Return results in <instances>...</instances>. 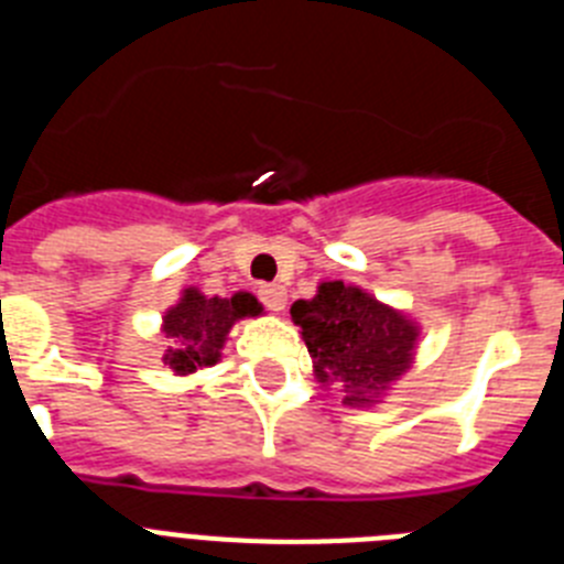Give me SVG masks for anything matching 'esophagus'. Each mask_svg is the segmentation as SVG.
Instances as JSON below:
<instances>
[{"label":"esophagus","instance_id":"esophagus-1","mask_svg":"<svg viewBox=\"0 0 564 564\" xmlns=\"http://www.w3.org/2000/svg\"><path fill=\"white\" fill-rule=\"evenodd\" d=\"M259 302H262L268 311H285L288 291L282 285H262L259 288Z\"/></svg>","mask_w":564,"mask_h":564}]
</instances>
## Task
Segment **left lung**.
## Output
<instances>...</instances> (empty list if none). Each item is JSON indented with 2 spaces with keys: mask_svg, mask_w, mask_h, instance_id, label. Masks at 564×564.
Masks as SVG:
<instances>
[{
  "mask_svg": "<svg viewBox=\"0 0 564 564\" xmlns=\"http://www.w3.org/2000/svg\"><path fill=\"white\" fill-rule=\"evenodd\" d=\"M291 316L313 358L318 383L344 387L347 406H372L410 370L415 322L344 282H322L313 299L293 302Z\"/></svg>",
  "mask_w": 564,
  "mask_h": 564,
  "instance_id": "left-lung-1",
  "label": "left lung"
}]
</instances>
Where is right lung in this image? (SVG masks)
<instances>
[{"instance_id": "obj_1", "label": "right lung", "mask_w": 564, "mask_h": 564, "mask_svg": "<svg viewBox=\"0 0 564 564\" xmlns=\"http://www.w3.org/2000/svg\"><path fill=\"white\" fill-rule=\"evenodd\" d=\"M259 313H262V305L251 293H234L231 299H208L200 291L186 288L181 302L169 307L163 316V333L166 338H172V347L166 350L163 361L181 376H188L200 367H212L220 361V350L234 322L259 316Z\"/></svg>"}]
</instances>
